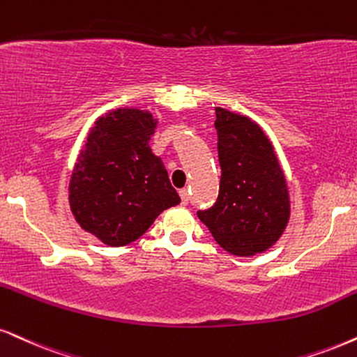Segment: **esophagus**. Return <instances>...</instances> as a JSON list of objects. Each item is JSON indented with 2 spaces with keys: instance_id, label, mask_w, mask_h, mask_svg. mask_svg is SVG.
Returning <instances> with one entry per match:
<instances>
[{
  "instance_id": "esophagus-1",
  "label": "esophagus",
  "mask_w": 357,
  "mask_h": 357,
  "mask_svg": "<svg viewBox=\"0 0 357 357\" xmlns=\"http://www.w3.org/2000/svg\"><path fill=\"white\" fill-rule=\"evenodd\" d=\"M178 195H180V200H182V204L187 205L188 204V190H187V188H182V190L178 192Z\"/></svg>"
}]
</instances>
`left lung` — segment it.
Here are the masks:
<instances>
[{"mask_svg": "<svg viewBox=\"0 0 357 357\" xmlns=\"http://www.w3.org/2000/svg\"><path fill=\"white\" fill-rule=\"evenodd\" d=\"M218 199L197 215L217 243L236 257L271 248L289 220V193L270 139L250 117L215 107Z\"/></svg>", "mask_w": 357, "mask_h": 357, "instance_id": "8db88e82", "label": "left lung"}]
</instances>
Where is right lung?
Returning a JSON list of instances; mask_svg holds the SVG:
<instances>
[{"label":"right lung","instance_id":"1","mask_svg":"<svg viewBox=\"0 0 357 357\" xmlns=\"http://www.w3.org/2000/svg\"><path fill=\"white\" fill-rule=\"evenodd\" d=\"M157 121L119 107L99 117L74 165L69 205L76 222L109 246L142 236L164 210L180 204L169 174L149 147Z\"/></svg>","mask_w":357,"mask_h":357}]
</instances>
